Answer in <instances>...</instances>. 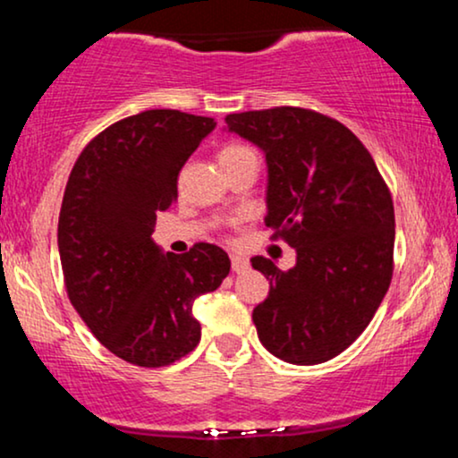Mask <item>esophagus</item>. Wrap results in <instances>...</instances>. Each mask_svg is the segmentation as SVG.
<instances>
[{
	"label": "esophagus",
	"mask_w": 458,
	"mask_h": 458,
	"mask_svg": "<svg viewBox=\"0 0 458 458\" xmlns=\"http://www.w3.org/2000/svg\"><path fill=\"white\" fill-rule=\"evenodd\" d=\"M230 265H233L234 273H245L247 269H250V260L243 259V256H236V254L230 256Z\"/></svg>",
	"instance_id": "esophagus-1"
}]
</instances>
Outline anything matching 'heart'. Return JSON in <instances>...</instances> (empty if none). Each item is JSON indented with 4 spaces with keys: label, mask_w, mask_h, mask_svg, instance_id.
<instances>
[{
    "label": "heart",
    "mask_w": 458,
    "mask_h": 458,
    "mask_svg": "<svg viewBox=\"0 0 458 458\" xmlns=\"http://www.w3.org/2000/svg\"><path fill=\"white\" fill-rule=\"evenodd\" d=\"M245 155H251V150L247 148V146L236 144V141H230V144L222 146L217 159H219V163H222V167H225V165H230V163L241 159V157H245Z\"/></svg>",
    "instance_id": "obj_1"
}]
</instances>
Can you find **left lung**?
<instances>
[{"label": "left lung", "instance_id": "obj_1", "mask_svg": "<svg viewBox=\"0 0 458 458\" xmlns=\"http://www.w3.org/2000/svg\"><path fill=\"white\" fill-rule=\"evenodd\" d=\"M225 124L265 152V224L297 251L288 271L251 259L269 280L251 314L260 343L288 364H323L360 338L390 288V189L353 131L314 109L228 114Z\"/></svg>", "mask_w": 458, "mask_h": 458}]
</instances>
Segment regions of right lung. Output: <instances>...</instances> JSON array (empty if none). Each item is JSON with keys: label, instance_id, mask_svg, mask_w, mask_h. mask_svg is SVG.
I'll return each mask as SVG.
<instances>
[{"label": "right lung", "instance_id": "obj_1", "mask_svg": "<svg viewBox=\"0 0 458 458\" xmlns=\"http://www.w3.org/2000/svg\"><path fill=\"white\" fill-rule=\"evenodd\" d=\"M215 120L148 109L118 120L81 150L62 199L57 247L72 308L105 349L129 364L161 368L199 343L196 297L230 271L222 247L163 254L157 213L178 198V172Z\"/></svg>", "mask_w": 458, "mask_h": 458}]
</instances>
